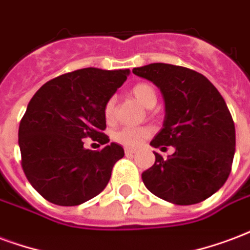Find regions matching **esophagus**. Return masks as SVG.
<instances>
[{
	"instance_id": "34e87169",
	"label": "esophagus",
	"mask_w": 250,
	"mask_h": 250,
	"mask_svg": "<svg viewBox=\"0 0 250 250\" xmlns=\"http://www.w3.org/2000/svg\"><path fill=\"white\" fill-rule=\"evenodd\" d=\"M125 155H127V156H130V155H134V153L136 152V149H134V148H125Z\"/></svg>"
}]
</instances>
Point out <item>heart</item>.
Segmentation results:
<instances>
[{"mask_svg":"<svg viewBox=\"0 0 250 250\" xmlns=\"http://www.w3.org/2000/svg\"><path fill=\"white\" fill-rule=\"evenodd\" d=\"M131 92L135 99L147 108H152L158 102L156 91L149 83H138L132 87ZM115 103L116 98L111 97L107 99L106 104H104V116H106L107 122H112L115 118ZM151 134H152V130L149 127H122L114 132L112 138L116 143L131 148V147L140 146L144 139L151 136Z\"/></svg>","mask_w":250,"mask_h":250,"instance_id":"obj_1","label":"heart"}]
</instances>
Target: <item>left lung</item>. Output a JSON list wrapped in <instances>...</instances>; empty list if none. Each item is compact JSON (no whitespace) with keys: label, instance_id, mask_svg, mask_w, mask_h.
<instances>
[{"label":"left lung","instance_id":"1","mask_svg":"<svg viewBox=\"0 0 250 250\" xmlns=\"http://www.w3.org/2000/svg\"><path fill=\"white\" fill-rule=\"evenodd\" d=\"M132 73L156 84L164 98L166 118L151 146L175 152L142 173L144 186L177 205L197 204L227 182L236 149V130L217 88L191 68L168 63L135 67Z\"/></svg>","mask_w":250,"mask_h":250}]
</instances>
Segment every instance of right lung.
I'll return each mask as SVG.
<instances>
[{
  "label": "right lung",
  "instance_id": "add662e5",
  "mask_svg": "<svg viewBox=\"0 0 250 250\" xmlns=\"http://www.w3.org/2000/svg\"><path fill=\"white\" fill-rule=\"evenodd\" d=\"M128 74V68H81L46 82L31 98L18 130L21 164L29 183L47 201L74 207L106 188L125 149L108 144L103 134L104 104ZM86 137L106 147L86 150Z\"/></svg>",
  "mask_w": 250,
  "mask_h": 250
}]
</instances>
